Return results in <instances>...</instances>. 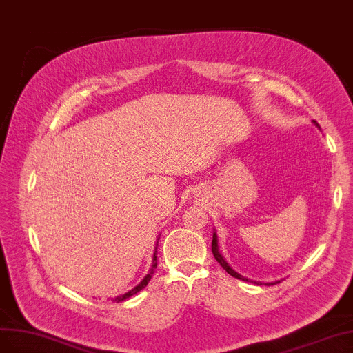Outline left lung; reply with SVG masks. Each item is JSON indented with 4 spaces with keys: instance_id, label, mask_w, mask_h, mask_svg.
Listing matches in <instances>:
<instances>
[{
    "instance_id": "left-lung-1",
    "label": "left lung",
    "mask_w": 353,
    "mask_h": 353,
    "mask_svg": "<svg viewBox=\"0 0 353 353\" xmlns=\"http://www.w3.org/2000/svg\"><path fill=\"white\" fill-rule=\"evenodd\" d=\"M314 125L320 129V126H319V123L314 121ZM212 253H214V257L216 259V262L223 266L225 270H227V273H230L231 276H234V278H237V279H240V281H245V282H249L250 279L249 278H245V276H243V275H240V273H237L236 270H234L228 263H227V260L224 259V256L219 253V247H218V237H216V232H214V236H212ZM279 281H275V282H268V283H265V285H275V283H278ZM257 285H262V282H256Z\"/></svg>"
}]
</instances>
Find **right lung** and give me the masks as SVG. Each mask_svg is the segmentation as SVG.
<instances>
[{"label":"right lung","mask_w":353,"mask_h":353,"mask_svg":"<svg viewBox=\"0 0 353 353\" xmlns=\"http://www.w3.org/2000/svg\"><path fill=\"white\" fill-rule=\"evenodd\" d=\"M159 240H160V236L157 237V243H159ZM157 245L159 244H155V249H154V256H152V265H151V269H150V272L147 273L145 275V278H143L137 286H134L132 290L130 291H128V292H125L123 295H117V296H114V298H112L113 301H116V303H122V301H125V299H128L129 296H132V295H135L137 292H139L141 290H143L145 288V286L148 285V282H150V279L152 278V275H154V269L157 268Z\"/></svg>","instance_id":"obj_1"}]
</instances>
